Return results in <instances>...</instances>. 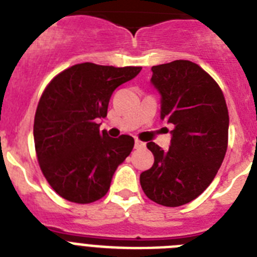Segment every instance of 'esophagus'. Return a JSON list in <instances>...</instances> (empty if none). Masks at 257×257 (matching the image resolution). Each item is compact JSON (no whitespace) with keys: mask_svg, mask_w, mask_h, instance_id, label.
<instances>
[{"mask_svg":"<svg viewBox=\"0 0 257 257\" xmlns=\"http://www.w3.org/2000/svg\"><path fill=\"white\" fill-rule=\"evenodd\" d=\"M135 147H136V149H142V147H145V144H144V142H141V141H138V140H136Z\"/></svg>","mask_w":257,"mask_h":257,"instance_id":"34e87169","label":"esophagus"}]
</instances>
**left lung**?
Here are the masks:
<instances>
[{"label":"left lung","instance_id":"left-lung-1","mask_svg":"<svg viewBox=\"0 0 257 257\" xmlns=\"http://www.w3.org/2000/svg\"><path fill=\"white\" fill-rule=\"evenodd\" d=\"M151 71V84L162 95L160 117L175 128L168 151L147 144L154 164L140 182L149 199L178 207L198 198L221 167L229 113L217 82L196 63L173 61Z\"/></svg>","mask_w":257,"mask_h":257}]
</instances>
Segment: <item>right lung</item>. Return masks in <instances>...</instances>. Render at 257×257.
Wrapping results in <instances>:
<instances>
[{"label":"right lung","mask_w":257,"mask_h":257,"mask_svg":"<svg viewBox=\"0 0 257 257\" xmlns=\"http://www.w3.org/2000/svg\"><path fill=\"white\" fill-rule=\"evenodd\" d=\"M141 70L75 64L42 93L33 124L36 154L46 181L66 200L86 204L101 199L116 168L133 150V137H108L99 132L97 119L107 116L113 90Z\"/></svg>","instance_id":"1"}]
</instances>
